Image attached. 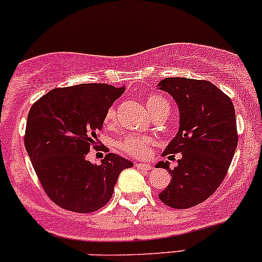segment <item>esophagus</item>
<instances>
[{
	"label": "esophagus",
	"mask_w": 262,
	"mask_h": 262,
	"mask_svg": "<svg viewBox=\"0 0 262 262\" xmlns=\"http://www.w3.org/2000/svg\"><path fill=\"white\" fill-rule=\"evenodd\" d=\"M136 167L139 168V170H142V171H149L150 168H152L149 165H147V163H142V162H137Z\"/></svg>",
	"instance_id": "esophagus-1"
}]
</instances>
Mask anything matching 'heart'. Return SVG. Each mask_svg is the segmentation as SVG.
Listing matches in <instances>:
<instances>
[{"label": "heart", "mask_w": 262, "mask_h": 262, "mask_svg": "<svg viewBox=\"0 0 262 262\" xmlns=\"http://www.w3.org/2000/svg\"><path fill=\"white\" fill-rule=\"evenodd\" d=\"M146 106L148 112L155 116L163 112H168V104L162 96L160 95L152 94L147 96L146 99ZM115 121V109L110 107L105 115V124L106 125H112ZM152 144L150 138L144 136H139V134H132V136L125 137V138L120 139L118 142V148L125 155L132 156V157H143L147 155L148 148Z\"/></svg>", "instance_id": "heart-1"}]
</instances>
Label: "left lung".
<instances>
[{
	"label": "left lung",
	"instance_id": "1",
	"mask_svg": "<svg viewBox=\"0 0 262 262\" xmlns=\"http://www.w3.org/2000/svg\"><path fill=\"white\" fill-rule=\"evenodd\" d=\"M158 87L175 99L180 128L162 156L181 153L179 165L166 168L171 181L158 195L175 209H187L207 200L222 184L234 156L238 133L232 100L212 82L185 77L165 78Z\"/></svg>",
	"mask_w": 262,
	"mask_h": 262
}]
</instances>
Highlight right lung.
I'll list each match as a JSON object with an SVG mask.
<instances>
[{
  "mask_svg": "<svg viewBox=\"0 0 262 262\" xmlns=\"http://www.w3.org/2000/svg\"><path fill=\"white\" fill-rule=\"evenodd\" d=\"M124 90L106 83L60 87L31 106L24 143L44 191L58 207L76 213L100 209L112 199L119 173L133 166L114 153L100 165L87 161L90 149L100 147L106 112Z\"/></svg>",
  "mask_w": 262,
  "mask_h": 262,
  "instance_id": "obj_1",
  "label": "right lung"
}]
</instances>
